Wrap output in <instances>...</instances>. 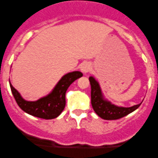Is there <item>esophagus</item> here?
I'll return each mask as SVG.
<instances>
[{"mask_svg":"<svg viewBox=\"0 0 158 158\" xmlns=\"http://www.w3.org/2000/svg\"><path fill=\"white\" fill-rule=\"evenodd\" d=\"M81 71L82 72V73L84 74H86L89 72H90L91 70V66L89 63H83L82 65H81L80 67Z\"/></svg>","mask_w":158,"mask_h":158,"instance_id":"1","label":"esophagus"}]
</instances>
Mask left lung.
<instances>
[{
    "mask_svg": "<svg viewBox=\"0 0 158 158\" xmlns=\"http://www.w3.org/2000/svg\"><path fill=\"white\" fill-rule=\"evenodd\" d=\"M89 82L91 84V103L92 108L95 112L105 120H116L125 117L135 111L142 103L128 108L114 106L104 98L99 84L95 78L90 76Z\"/></svg>",
    "mask_w": 158,
    "mask_h": 158,
    "instance_id": "8db88e82",
    "label": "left lung"
}]
</instances>
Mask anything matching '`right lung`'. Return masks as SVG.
Masks as SVG:
<instances>
[{"mask_svg": "<svg viewBox=\"0 0 158 158\" xmlns=\"http://www.w3.org/2000/svg\"><path fill=\"white\" fill-rule=\"evenodd\" d=\"M82 73L79 71L72 72L63 76L56 84L52 92L47 96L34 102L26 101L11 85L10 86L13 95L17 105L27 114L44 119H52L58 117L66 106V92L69 86L79 78Z\"/></svg>", "mask_w": 158, "mask_h": 158, "instance_id": "add662e5", "label": "right lung"}]
</instances>
